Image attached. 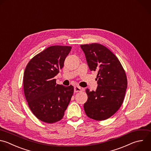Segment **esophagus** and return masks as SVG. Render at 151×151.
<instances>
[{
	"label": "esophagus",
	"instance_id": "1",
	"mask_svg": "<svg viewBox=\"0 0 151 151\" xmlns=\"http://www.w3.org/2000/svg\"><path fill=\"white\" fill-rule=\"evenodd\" d=\"M82 91V88L79 87V86H75L74 87V92L77 93V92H80Z\"/></svg>",
	"mask_w": 151,
	"mask_h": 151
}]
</instances>
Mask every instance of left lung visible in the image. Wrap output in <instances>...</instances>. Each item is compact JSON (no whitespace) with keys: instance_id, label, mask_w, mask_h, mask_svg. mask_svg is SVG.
<instances>
[{"instance_id":"8db88e82","label":"left lung","mask_w":151,"mask_h":151,"mask_svg":"<svg viewBox=\"0 0 151 151\" xmlns=\"http://www.w3.org/2000/svg\"><path fill=\"white\" fill-rule=\"evenodd\" d=\"M80 47L90 70L97 72V88L95 91L86 90L88 99L84 109L88 117L104 120L123 103L127 84L126 73L116 56L104 45L93 43Z\"/></svg>"}]
</instances>
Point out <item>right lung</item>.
Instances as JSON below:
<instances>
[{"instance_id": "obj_1", "label": "right lung", "mask_w": 151, "mask_h": 151, "mask_svg": "<svg viewBox=\"0 0 151 151\" xmlns=\"http://www.w3.org/2000/svg\"><path fill=\"white\" fill-rule=\"evenodd\" d=\"M71 49L70 46H51L34 56L25 68L23 82L26 100L32 113L45 123L61 120L73 96V86L57 84L54 78Z\"/></svg>"}]
</instances>
